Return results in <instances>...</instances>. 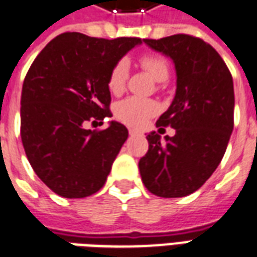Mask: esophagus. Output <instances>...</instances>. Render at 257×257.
Instances as JSON below:
<instances>
[{
    "label": "esophagus",
    "mask_w": 257,
    "mask_h": 257,
    "mask_svg": "<svg viewBox=\"0 0 257 257\" xmlns=\"http://www.w3.org/2000/svg\"><path fill=\"white\" fill-rule=\"evenodd\" d=\"M129 135H131V136H135V135H141V132L136 131V129H129Z\"/></svg>",
    "instance_id": "1"
}]
</instances>
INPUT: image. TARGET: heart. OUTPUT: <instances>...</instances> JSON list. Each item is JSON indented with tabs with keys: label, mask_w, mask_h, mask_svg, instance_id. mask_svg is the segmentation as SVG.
Returning <instances> with one entry per match:
<instances>
[{
	"label": "heart",
	"mask_w": 257,
	"mask_h": 257,
	"mask_svg": "<svg viewBox=\"0 0 257 257\" xmlns=\"http://www.w3.org/2000/svg\"><path fill=\"white\" fill-rule=\"evenodd\" d=\"M141 66L156 82H167L170 78V65L166 58L160 55H143ZM129 75V64L126 60H119L111 68L107 86L114 94L122 93ZM159 111V105L153 100L139 97H128L115 105V116L129 126L139 128Z\"/></svg>",
	"instance_id": "b5f03b06"
}]
</instances>
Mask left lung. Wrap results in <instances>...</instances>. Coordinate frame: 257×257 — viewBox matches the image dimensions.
<instances>
[{
  "label": "left lung",
  "instance_id": "1",
  "mask_svg": "<svg viewBox=\"0 0 257 257\" xmlns=\"http://www.w3.org/2000/svg\"><path fill=\"white\" fill-rule=\"evenodd\" d=\"M150 48L174 61L177 91L157 126L175 135L150 132L149 150L139 161L147 191L160 197H182L197 191L216 171L234 129V83L220 54L189 35L152 40Z\"/></svg>",
  "mask_w": 257,
  "mask_h": 257
}]
</instances>
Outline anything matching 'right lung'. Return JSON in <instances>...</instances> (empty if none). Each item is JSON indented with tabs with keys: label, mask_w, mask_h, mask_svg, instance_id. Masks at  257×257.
Masks as SVG:
<instances>
[{
	"label": "right lung",
	"mask_w": 257,
	"mask_h": 257,
	"mask_svg": "<svg viewBox=\"0 0 257 257\" xmlns=\"http://www.w3.org/2000/svg\"><path fill=\"white\" fill-rule=\"evenodd\" d=\"M138 44V37L107 40L68 32L50 41L29 68L21 138L32 168L57 195L80 199L105 184L128 129L116 121L103 131L85 125L112 116L108 75Z\"/></svg>",
	"instance_id": "right-lung-1"
}]
</instances>
